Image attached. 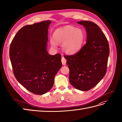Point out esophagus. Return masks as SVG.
Masks as SVG:
<instances>
[{
    "label": "esophagus",
    "mask_w": 122,
    "mask_h": 122,
    "mask_svg": "<svg viewBox=\"0 0 122 122\" xmlns=\"http://www.w3.org/2000/svg\"><path fill=\"white\" fill-rule=\"evenodd\" d=\"M61 62H62V63L63 65H65L66 63V59H65L64 57H62L61 58Z\"/></svg>",
    "instance_id": "1"
}]
</instances>
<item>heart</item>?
I'll list each match as a JSON object with an SVG mask.
<instances>
[{
  "label": "heart",
  "mask_w": 122,
  "mask_h": 122,
  "mask_svg": "<svg viewBox=\"0 0 122 122\" xmlns=\"http://www.w3.org/2000/svg\"><path fill=\"white\" fill-rule=\"evenodd\" d=\"M53 39L50 43L52 47L56 44H62L63 51L69 55L76 54L81 48L85 40L83 31L71 26H66L56 29L53 33Z\"/></svg>",
  "instance_id": "obj_1"
}]
</instances>
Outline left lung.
Segmentation results:
<instances>
[{
	"label": "left lung",
	"instance_id": "obj_1",
	"mask_svg": "<svg viewBox=\"0 0 122 122\" xmlns=\"http://www.w3.org/2000/svg\"><path fill=\"white\" fill-rule=\"evenodd\" d=\"M77 23L85 28L86 42L76 54L64 57L70 69V82L76 89L86 91L105 76L109 46L104 33L96 24L86 20Z\"/></svg>",
	"mask_w": 122,
	"mask_h": 122
}]
</instances>
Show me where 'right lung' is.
Listing matches in <instances>:
<instances>
[{
	"label": "right lung",
	"instance_id": "obj_1",
	"mask_svg": "<svg viewBox=\"0 0 122 122\" xmlns=\"http://www.w3.org/2000/svg\"><path fill=\"white\" fill-rule=\"evenodd\" d=\"M51 21L23 27L12 40L9 55L17 80L30 92L42 95L54 83L56 74L62 67L60 54L49 55L47 46L48 29Z\"/></svg>",
	"mask_w": 122,
	"mask_h": 122
}]
</instances>
